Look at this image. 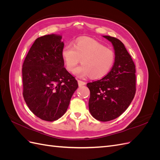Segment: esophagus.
Instances as JSON below:
<instances>
[{"label":"esophagus","instance_id":"esophagus-1","mask_svg":"<svg viewBox=\"0 0 160 160\" xmlns=\"http://www.w3.org/2000/svg\"><path fill=\"white\" fill-rule=\"evenodd\" d=\"M78 81V85H79V86H82V85H85V82H84V81H81V80H78L77 81Z\"/></svg>","mask_w":160,"mask_h":160}]
</instances>
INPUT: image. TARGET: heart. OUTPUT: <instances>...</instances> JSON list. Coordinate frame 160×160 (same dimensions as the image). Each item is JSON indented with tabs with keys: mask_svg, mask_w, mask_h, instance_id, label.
Wrapping results in <instances>:
<instances>
[{
	"mask_svg": "<svg viewBox=\"0 0 160 160\" xmlns=\"http://www.w3.org/2000/svg\"><path fill=\"white\" fill-rule=\"evenodd\" d=\"M65 65L72 71L82 60V65L74 70L80 78L90 77L98 79L107 75L115 62L114 51L103 44L89 38H79L74 45H65L61 51Z\"/></svg>",
	"mask_w": 160,
	"mask_h": 160,
	"instance_id": "b5f03b06",
	"label": "heart"
}]
</instances>
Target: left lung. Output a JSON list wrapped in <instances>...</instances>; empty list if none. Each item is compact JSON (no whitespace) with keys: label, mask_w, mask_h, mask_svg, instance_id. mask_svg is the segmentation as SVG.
I'll list each match as a JSON object with an SVG mask.
<instances>
[{"label":"left lung","mask_w":160,"mask_h":160,"mask_svg":"<svg viewBox=\"0 0 160 160\" xmlns=\"http://www.w3.org/2000/svg\"><path fill=\"white\" fill-rule=\"evenodd\" d=\"M115 51L112 69L101 79L88 83L90 90L89 109L91 115L101 122L118 118L127 109L135 94V66L123 42L110 36Z\"/></svg>","instance_id":"1"}]
</instances>
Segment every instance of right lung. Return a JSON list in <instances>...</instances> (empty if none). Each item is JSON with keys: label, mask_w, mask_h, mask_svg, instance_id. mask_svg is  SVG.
I'll list each match as a JSON object with an SVG mask.
<instances>
[{"label": "right lung", "mask_w": 160, "mask_h": 160, "mask_svg": "<svg viewBox=\"0 0 160 160\" xmlns=\"http://www.w3.org/2000/svg\"><path fill=\"white\" fill-rule=\"evenodd\" d=\"M61 35L37 38L22 65L23 98L28 108L40 119L53 122L69 107L78 83L64 67Z\"/></svg>", "instance_id": "1"}]
</instances>
